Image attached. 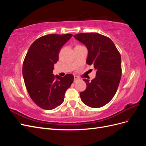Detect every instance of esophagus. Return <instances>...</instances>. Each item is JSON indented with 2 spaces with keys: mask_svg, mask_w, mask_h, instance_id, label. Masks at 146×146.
<instances>
[{
  "mask_svg": "<svg viewBox=\"0 0 146 146\" xmlns=\"http://www.w3.org/2000/svg\"><path fill=\"white\" fill-rule=\"evenodd\" d=\"M74 82H76V81L78 80L79 79H80V78H79V77H77V76H74Z\"/></svg>",
  "mask_w": 146,
  "mask_h": 146,
  "instance_id": "34e87169",
  "label": "esophagus"
}]
</instances>
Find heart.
Masks as SVG:
<instances>
[{
    "mask_svg": "<svg viewBox=\"0 0 146 146\" xmlns=\"http://www.w3.org/2000/svg\"><path fill=\"white\" fill-rule=\"evenodd\" d=\"M80 45H77V46H80Z\"/></svg>",
    "mask_w": 146,
    "mask_h": 146,
    "instance_id": "b5f03b06",
    "label": "heart"
}]
</instances>
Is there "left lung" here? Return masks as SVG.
Here are the masks:
<instances>
[{"label":"left lung","instance_id":"obj_1","mask_svg":"<svg viewBox=\"0 0 146 146\" xmlns=\"http://www.w3.org/2000/svg\"><path fill=\"white\" fill-rule=\"evenodd\" d=\"M88 50L86 63L97 69L96 77L90 81L84 78L86 90L80 93L83 102L91 108L107 105L115 95L122 76L121 57L108 37L97 33L74 35Z\"/></svg>","mask_w":146,"mask_h":146}]
</instances>
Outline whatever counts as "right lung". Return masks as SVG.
<instances>
[{
	"label": "right lung",
	"instance_id": "obj_1",
	"mask_svg": "<svg viewBox=\"0 0 146 146\" xmlns=\"http://www.w3.org/2000/svg\"><path fill=\"white\" fill-rule=\"evenodd\" d=\"M72 34H49L35 40L29 48L23 66L25 85L29 96L40 108L49 110L63 102L65 92L74 81V76L53 74L61 48Z\"/></svg>",
	"mask_w": 146,
	"mask_h": 146
}]
</instances>
